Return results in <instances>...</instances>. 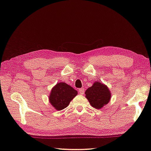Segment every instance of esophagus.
I'll return each mask as SVG.
<instances>
[{
    "label": "esophagus",
    "instance_id": "esophagus-1",
    "mask_svg": "<svg viewBox=\"0 0 151 151\" xmlns=\"http://www.w3.org/2000/svg\"><path fill=\"white\" fill-rule=\"evenodd\" d=\"M85 88H81L79 89L78 92H79V93H80L81 94H84V93H85Z\"/></svg>",
    "mask_w": 151,
    "mask_h": 151
}]
</instances>
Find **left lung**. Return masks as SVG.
<instances>
[{
    "mask_svg": "<svg viewBox=\"0 0 151 151\" xmlns=\"http://www.w3.org/2000/svg\"><path fill=\"white\" fill-rule=\"evenodd\" d=\"M111 93L106 85L96 81L85 91V96L94 109H101L108 104L111 99Z\"/></svg>",
    "mask_w": 151,
    "mask_h": 151,
    "instance_id": "8db88e82",
    "label": "left lung"
}]
</instances>
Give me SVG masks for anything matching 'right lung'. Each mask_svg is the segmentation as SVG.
Here are the masks:
<instances>
[{"label": "right lung", "instance_id": "right-lung-1", "mask_svg": "<svg viewBox=\"0 0 151 151\" xmlns=\"http://www.w3.org/2000/svg\"><path fill=\"white\" fill-rule=\"evenodd\" d=\"M77 94V91L72 86L64 82H60L52 88L48 96V100L55 109L61 111L68 106Z\"/></svg>", "mask_w": 151, "mask_h": 151}]
</instances>
